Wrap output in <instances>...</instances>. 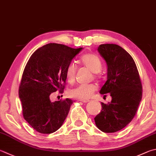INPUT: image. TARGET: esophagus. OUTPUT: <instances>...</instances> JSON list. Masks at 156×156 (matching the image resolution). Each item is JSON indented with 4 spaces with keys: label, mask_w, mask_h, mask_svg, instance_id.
I'll use <instances>...</instances> for the list:
<instances>
[{
    "label": "esophagus",
    "mask_w": 156,
    "mask_h": 156,
    "mask_svg": "<svg viewBox=\"0 0 156 156\" xmlns=\"http://www.w3.org/2000/svg\"><path fill=\"white\" fill-rule=\"evenodd\" d=\"M80 101H82V102H83V103H87V102H89V101H90V100H80Z\"/></svg>",
    "instance_id": "obj_1"
}]
</instances>
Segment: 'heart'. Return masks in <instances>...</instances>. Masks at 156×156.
<instances>
[{"instance_id":"1","label":"heart","mask_w":156,"mask_h":156,"mask_svg":"<svg viewBox=\"0 0 156 156\" xmlns=\"http://www.w3.org/2000/svg\"><path fill=\"white\" fill-rule=\"evenodd\" d=\"M79 62L93 73H95V77H99V72L102 68V62L98 56L92 53L86 54L81 56ZM76 73V64L73 63H69L66 70V78L69 84H72L75 81ZM96 90L97 87L94 84H79L71 89L69 93L72 97L84 100L91 97Z\"/></svg>"}]
</instances>
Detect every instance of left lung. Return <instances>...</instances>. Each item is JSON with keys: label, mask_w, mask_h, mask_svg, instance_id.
<instances>
[{"label": "left lung", "mask_w": 156, "mask_h": 156, "mask_svg": "<svg viewBox=\"0 0 156 156\" xmlns=\"http://www.w3.org/2000/svg\"><path fill=\"white\" fill-rule=\"evenodd\" d=\"M98 51L107 66V80L100 93H109L112 100L101 103V110L94 120L101 131L116 132L134 117L142 100V84L134 59L127 51L112 44H101Z\"/></svg>", "instance_id": "1"}]
</instances>
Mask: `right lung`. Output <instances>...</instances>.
Here are the masks:
<instances>
[{
  "instance_id": "add662e5",
  "label": "right lung",
  "mask_w": 156,
  "mask_h": 156,
  "mask_svg": "<svg viewBox=\"0 0 156 156\" xmlns=\"http://www.w3.org/2000/svg\"><path fill=\"white\" fill-rule=\"evenodd\" d=\"M83 48L74 49L63 44H48L29 58L19 87L24 119L37 132L51 134L63 125L73 101H51V93L63 89L66 70Z\"/></svg>"
}]
</instances>
